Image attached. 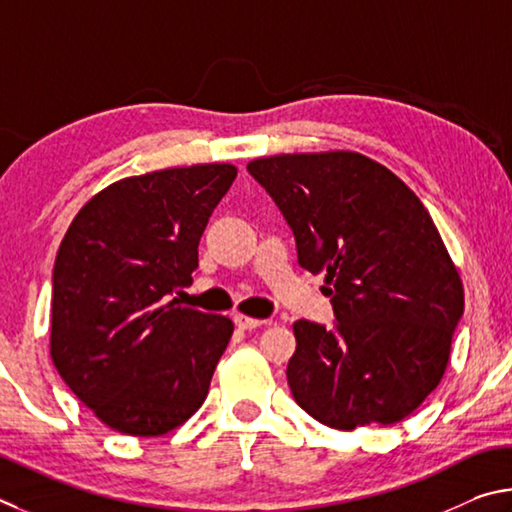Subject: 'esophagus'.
I'll return each mask as SVG.
<instances>
[{
    "mask_svg": "<svg viewBox=\"0 0 512 512\" xmlns=\"http://www.w3.org/2000/svg\"><path fill=\"white\" fill-rule=\"evenodd\" d=\"M233 321H236V326L240 330H254L263 324L261 319H254V317H247V315H233Z\"/></svg>",
    "mask_w": 512,
    "mask_h": 512,
    "instance_id": "obj_1",
    "label": "esophagus"
}]
</instances>
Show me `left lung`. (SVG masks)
<instances>
[{"mask_svg":"<svg viewBox=\"0 0 512 512\" xmlns=\"http://www.w3.org/2000/svg\"><path fill=\"white\" fill-rule=\"evenodd\" d=\"M324 274L337 324H294L288 384L333 429L393 425L423 405L450 362L463 283L418 195L360 152H294L247 164Z\"/></svg>","mask_w":512,"mask_h":512,"instance_id":"obj_1","label":"left lung"}]
</instances>
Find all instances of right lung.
Returning a JSON list of instances; mask_svg holds the SVG:
<instances>
[{
	"mask_svg": "<svg viewBox=\"0 0 512 512\" xmlns=\"http://www.w3.org/2000/svg\"><path fill=\"white\" fill-rule=\"evenodd\" d=\"M238 168L195 164L134 175L96 193L53 265L51 360L114 432L161 436L209 393L229 317L177 306L197 245Z\"/></svg>",
	"mask_w": 512,
	"mask_h": 512,
	"instance_id": "1",
	"label": "right lung"
}]
</instances>
